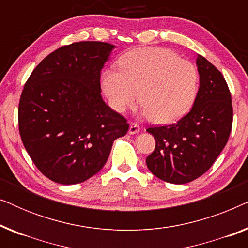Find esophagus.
Masks as SVG:
<instances>
[{"mask_svg": "<svg viewBox=\"0 0 248 248\" xmlns=\"http://www.w3.org/2000/svg\"><path fill=\"white\" fill-rule=\"evenodd\" d=\"M140 132V127H139L138 124L135 123H131L130 124V128H128V133L130 134H137Z\"/></svg>", "mask_w": 248, "mask_h": 248, "instance_id": "esophagus-1", "label": "esophagus"}]
</instances>
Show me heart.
I'll return each instance as SVG.
<instances>
[{
  "label": "heart",
  "instance_id": "1",
  "mask_svg": "<svg viewBox=\"0 0 248 248\" xmlns=\"http://www.w3.org/2000/svg\"><path fill=\"white\" fill-rule=\"evenodd\" d=\"M120 70L101 76V88L114 110L123 113L139 101L157 124L174 123L191 109L199 91L194 64L162 47H140L124 54Z\"/></svg>",
  "mask_w": 248,
  "mask_h": 248
}]
</instances>
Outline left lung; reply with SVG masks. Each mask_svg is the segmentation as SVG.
Segmentation results:
<instances>
[{
  "label": "left lung",
  "instance_id": "1",
  "mask_svg": "<svg viewBox=\"0 0 248 248\" xmlns=\"http://www.w3.org/2000/svg\"><path fill=\"white\" fill-rule=\"evenodd\" d=\"M196 65L200 88L189 113L177 123L147 130L155 140V150L145 160L149 170L171 184H185L204 174L232 132V94L225 78L201 55Z\"/></svg>",
  "mask_w": 248,
  "mask_h": 248
}]
</instances>
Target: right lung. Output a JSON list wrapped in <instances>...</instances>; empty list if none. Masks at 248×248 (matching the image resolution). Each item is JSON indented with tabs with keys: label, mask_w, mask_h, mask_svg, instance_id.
Returning <instances> with one entry per match:
<instances>
[{
	"label": "right lung",
	"mask_w": 248,
	"mask_h": 248,
	"mask_svg": "<svg viewBox=\"0 0 248 248\" xmlns=\"http://www.w3.org/2000/svg\"><path fill=\"white\" fill-rule=\"evenodd\" d=\"M114 45L80 42L46 56L20 97L22 143L39 171L63 185L97 174L111 145L128 130L125 118L101 97L100 73Z\"/></svg>",
	"instance_id": "right-lung-1"
}]
</instances>
